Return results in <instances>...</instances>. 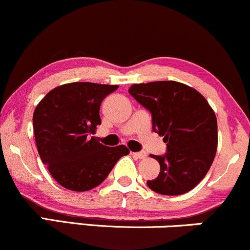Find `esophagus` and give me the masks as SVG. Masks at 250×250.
I'll return each mask as SVG.
<instances>
[{
	"instance_id": "esophagus-1",
	"label": "esophagus",
	"mask_w": 250,
	"mask_h": 250,
	"mask_svg": "<svg viewBox=\"0 0 250 250\" xmlns=\"http://www.w3.org/2000/svg\"><path fill=\"white\" fill-rule=\"evenodd\" d=\"M132 155H133V157H136V158H139V159H145V158L147 157L146 152H144V151H142V152H133V153H132Z\"/></svg>"
}]
</instances>
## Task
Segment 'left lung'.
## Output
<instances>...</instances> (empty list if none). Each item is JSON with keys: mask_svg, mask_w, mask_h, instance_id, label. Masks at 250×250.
I'll return each mask as SVG.
<instances>
[{"mask_svg": "<svg viewBox=\"0 0 250 250\" xmlns=\"http://www.w3.org/2000/svg\"><path fill=\"white\" fill-rule=\"evenodd\" d=\"M130 95L152 114V128L166 143L152 155L160 173L147 186L163 195H180L198 185L212 166L218 147V122L204 96L174 81L133 84Z\"/></svg>", "mask_w": 250, "mask_h": 250, "instance_id": "left-lung-1", "label": "left lung"}]
</instances>
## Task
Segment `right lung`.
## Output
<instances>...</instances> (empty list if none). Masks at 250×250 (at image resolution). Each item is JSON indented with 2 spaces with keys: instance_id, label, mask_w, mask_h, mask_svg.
<instances>
[{
  "instance_id": "1",
  "label": "right lung",
  "mask_w": 250,
  "mask_h": 250,
  "mask_svg": "<svg viewBox=\"0 0 250 250\" xmlns=\"http://www.w3.org/2000/svg\"><path fill=\"white\" fill-rule=\"evenodd\" d=\"M118 85L75 82L46 93L32 116L38 154L64 188L85 192L101 185L120 158L124 145L107 147L95 134L102 124L99 107Z\"/></svg>"
}]
</instances>
